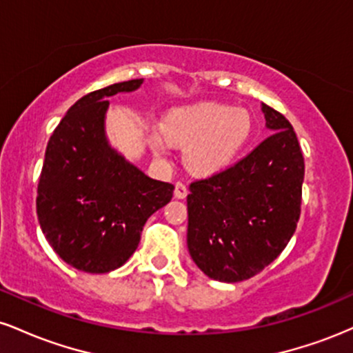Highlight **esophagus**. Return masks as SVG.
Segmentation results:
<instances>
[{"instance_id": "obj_1", "label": "esophagus", "mask_w": 353, "mask_h": 353, "mask_svg": "<svg viewBox=\"0 0 353 353\" xmlns=\"http://www.w3.org/2000/svg\"><path fill=\"white\" fill-rule=\"evenodd\" d=\"M174 196L177 197V199H184L185 196H188V188H185L184 182H176V189H174Z\"/></svg>"}]
</instances>
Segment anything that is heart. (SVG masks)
Here are the masks:
<instances>
[{"label":"heart","mask_w":353,"mask_h":353,"mask_svg":"<svg viewBox=\"0 0 353 353\" xmlns=\"http://www.w3.org/2000/svg\"><path fill=\"white\" fill-rule=\"evenodd\" d=\"M161 128L165 139L188 145L185 161L192 171L210 174L232 163L249 139L252 121L245 109L199 103L174 109L164 117ZM152 148L164 152L159 137H154Z\"/></svg>","instance_id":"1"}]
</instances>
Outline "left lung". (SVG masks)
<instances>
[{"label":"left lung","mask_w":353,"mask_h":353,"mask_svg":"<svg viewBox=\"0 0 353 353\" xmlns=\"http://www.w3.org/2000/svg\"><path fill=\"white\" fill-rule=\"evenodd\" d=\"M262 111L272 134L237 163L189 184V252L214 281L241 282L262 272L301 217V144L285 116L267 104Z\"/></svg>","instance_id":"obj_1"}]
</instances>
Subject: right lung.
<instances>
[{
    "label": "right lung",
    "mask_w": 353,
    "mask_h": 353,
    "mask_svg": "<svg viewBox=\"0 0 353 353\" xmlns=\"http://www.w3.org/2000/svg\"><path fill=\"white\" fill-rule=\"evenodd\" d=\"M123 81L83 96L56 125L39 176L36 212L66 264L89 274L117 269L134 254L151 214L172 199L174 185L148 177L109 148L106 98L134 91Z\"/></svg>",
    "instance_id": "add662e5"
}]
</instances>
